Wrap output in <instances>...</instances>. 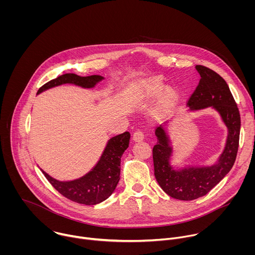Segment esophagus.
<instances>
[{
    "label": "esophagus",
    "instance_id": "obj_1",
    "mask_svg": "<svg viewBox=\"0 0 255 255\" xmlns=\"http://www.w3.org/2000/svg\"><path fill=\"white\" fill-rule=\"evenodd\" d=\"M132 138H133V140L135 142H140V141H142L144 139V134L141 131H136V132H134Z\"/></svg>",
    "mask_w": 255,
    "mask_h": 255
}]
</instances>
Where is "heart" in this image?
Returning a JSON list of instances; mask_svg holds the SVG:
<instances>
[{"label":"heart","mask_w":255,"mask_h":255,"mask_svg":"<svg viewBox=\"0 0 255 255\" xmlns=\"http://www.w3.org/2000/svg\"><path fill=\"white\" fill-rule=\"evenodd\" d=\"M163 86H164L163 81L159 77H150V78L145 79L140 84L141 97L145 100H151L161 92V90L163 89ZM174 99H175V92L172 89L166 88L162 91V93L160 94L159 101L157 104V109H156V113L158 116L162 117L168 112Z\"/></svg>","instance_id":"1"}]
</instances>
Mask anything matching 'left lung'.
<instances>
[{"mask_svg": "<svg viewBox=\"0 0 255 255\" xmlns=\"http://www.w3.org/2000/svg\"><path fill=\"white\" fill-rule=\"evenodd\" d=\"M196 69L201 80L188 101L190 110L214 108L226 125L228 136L225 148L215 164L175 170L169 162L172 147L169 145L170 140L166 130L162 126L155 129L157 143L152 150L155 178L169 197L181 201L204 197L219 184L232 168L239 146L240 114L227 83L217 72L206 66L196 65Z\"/></svg>", "mask_w": 255, "mask_h": 255, "instance_id": "8db88e82", "label": "left lung"}]
</instances>
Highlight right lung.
<instances>
[{"label":"right lung","instance_id":"add662e5","mask_svg":"<svg viewBox=\"0 0 255 255\" xmlns=\"http://www.w3.org/2000/svg\"><path fill=\"white\" fill-rule=\"evenodd\" d=\"M104 78L101 76L80 77L65 74L43 85L41 92L63 84H72L85 89L94 88ZM130 133L124 132L108 141L107 146L96 166L81 178L70 181H59L45 171L42 172L51 186L66 199L84 205H97L110 197L120 179L121 156L129 146Z\"/></svg>","mask_w":255,"mask_h":255}]
</instances>
